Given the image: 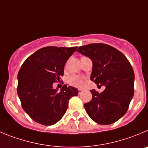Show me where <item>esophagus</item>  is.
Listing matches in <instances>:
<instances>
[{"mask_svg": "<svg viewBox=\"0 0 148 148\" xmlns=\"http://www.w3.org/2000/svg\"><path fill=\"white\" fill-rule=\"evenodd\" d=\"M78 92H79V94H81V93L83 92V89H81V88H79L78 89Z\"/></svg>", "mask_w": 148, "mask_h": 148, "instance_id": "esophagus-1", "label": "esophagus"}]
</instances>
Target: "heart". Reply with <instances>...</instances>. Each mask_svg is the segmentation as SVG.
<instances>
[{
    "label": "heart",
    "instance_id": "heart-1",
    "mask_svg": "<svg viewBox=\"0 0 148 148\" xmlns=\"http://www.w3.org/2000/svg\"><path fill=\"white\" fill-rule=\"evenodd\" d=\"M69 83L74 87H81L83 84V80L79 76L73 75L69 78Z\"/></svg>",
    "mask_w": 148,
    "mask_h": 148
}]
</instances>
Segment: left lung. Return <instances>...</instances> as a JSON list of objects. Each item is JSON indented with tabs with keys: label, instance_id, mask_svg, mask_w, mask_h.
<instances>
[{
	"label": "left lung",
	"instance_id": "obj_1",
	"mask_svg": "<svg viewBox=\"0 0 148 148\" xmlns=\"http://www.w3.org/2000/svg\"><path fill=\"white\" fill-rule=\"evenodd\" d=\"M77 52L93 62L90 79L105 90H91L92 99L84 104L90 118L101 125L114 123L126 113L133 98L134 73L125 55L105 44L79 47Z\"/></svg>",
	"mask_w": 148,
	"mask_h": 148
}]
</instances>
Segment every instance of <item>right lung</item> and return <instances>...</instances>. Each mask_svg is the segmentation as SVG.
<instances>
[{"instance_id": "obj_1", "label": "right lung", "mask_w": 148, "mask_h": 148, "mask_svg": "<svg viewBox=\"0 0 148 148\" xmlns=\"http://www.w3.org/2000/svg\"><path fill=\"white\" fill-rule=\"evenodd\" d=\"M74 47H47L29 56L17 75V94L24 111L34 121L54 125L64 115L72 96L78 90L64 85L60 91L52 84L63 75L66 61L76 51Z\"/></svg>"}]
</instances>
